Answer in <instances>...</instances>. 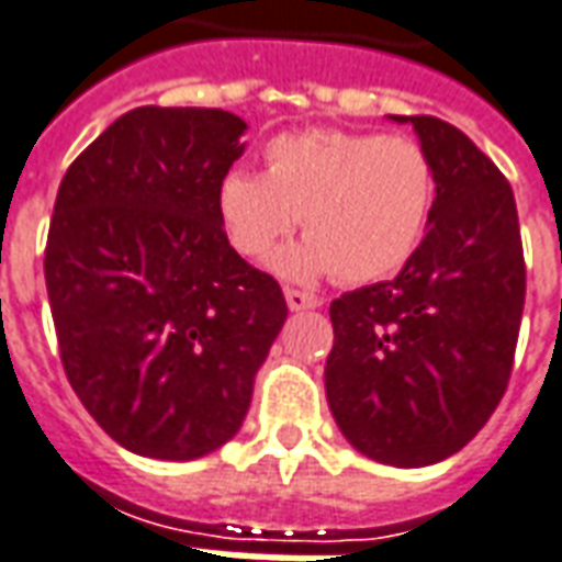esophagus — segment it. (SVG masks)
<instances>
[{"label": "esophagus", "mask_w": 562, "mask_h": 562, "mask_svg": "<svg viewBox=\"0 0 562 562\" xmlns=\"http://www.w3.org/2000/svg\"><path fill=\"white\" fill-rule=\"evenodd\" d=\"M284 300H288L290 312H302V308H317V305H321L317 296H312V293H305V290H296V288L284 290Z\"/></svg>", "instance_id": "1"}]
</instances>
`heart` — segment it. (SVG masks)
Masks as SVG:
<instances>
[{"label": "heart", "instance_id": "1", "mask_svg": "<svg viewBox=\"0 0 562 562\" xmlns=\"http://www.w3.org/2000/svg\"><path fill=\"white\" fill-rule=\"evenodd\" d=\"M266 172H226L217 211L233 248L266 260L302 217L305 245L274 257L288 278L329 274L338 284H372L396 274L427 233L436 172L408 135L302 130L274 135Z\"/></svg>", "mask_w": 562, "mask_h": 562}]
</instances>
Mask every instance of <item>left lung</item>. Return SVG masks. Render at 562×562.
Listing matches in <instances>:
<instances>
[{
	"instance_id": "obj_1",
	"label": "left lung",
	"mask_w": 562,
	"mask_h": 562,
	"mask_svg": "<svg viewBox=\"0 0 562 562\" xmlns=\"http://www.w3.org/2000/svg\"><path fill=\"white\" fill-rule=\"evenodd\" d=\"M412 123L432 160L429 229L393 281L329 305L326 400L345 439L378 463H439L503 400L527 296L515 193L472 138L429 114Z\"/></svg>"
}]
</instances>
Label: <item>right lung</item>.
<instances>
[{"instance_id": "add662e5", "label": "right lung", "mask_w": 562, "mask_h": 562, "mask_svg": "<svg viewBox=\"0 0 562 562\" xmlns=\"http://www.w3.org/2000/svg\"><path fill=\"white\" fill-rule=\"evenodd\" d=\"M248 126L142 105L78 154L54 202L45 281L71 390L126 451L196 460L248 415L288 321L272 274L226 238L217 187Z\"/></svg>"}]
</instances>
